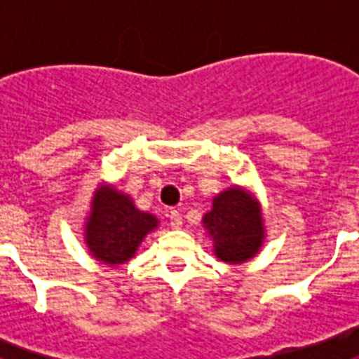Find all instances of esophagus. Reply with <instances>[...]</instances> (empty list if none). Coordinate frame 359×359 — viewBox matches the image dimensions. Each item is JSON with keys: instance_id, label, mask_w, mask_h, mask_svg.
Listing matches in <instances>:
<instances>
[{"instance_id": "esophagus-1", "label": "esophagus", "mask_w": 359, "mask_h": 359, "mask_svg": "<svg viewBox=\"0 0 359 359\" xmlns=\"http://www.w3.org/2000/svg\"><path fill=\"white\" fill-rule=\"evenodd\" d=\"M169 225H171L173 229H180V227H182V216H180L179 210H171V212H169Z\"/></svg>"}]
</instances>
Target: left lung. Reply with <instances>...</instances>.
<instances>
[{
    "label": "left lung",
    "mask_w": 359,
    "mask_h": 359,
    "mask_svg": "<svg viewBox=\"0 0 359 359\" xmlns=\"http://www.w3.org/2000/svg\"><path fill=\"white\" fill-rule=\"evenodd\" d=\"M203 227L212 238L214 255L227 264L253 259L266 236L261 203L253 191L236 184L214 197L210 212L203 216Z\"/></svg>",
    "instance_id": "1"
}]
</instances>
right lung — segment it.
Returning a JSON list of instances; mask_svg holds the SVG:
<instances>
[{"label": "right lung", "mask_w": 359, "mask_h": 359, "mask_svg": "<svg viewBox=\"0 0 359 359\" xmlns=\"http://www.w3.org/2000/svg\"><path fill=\"white\" fill-rule=\"evenodd\" d=\"M158 224L156 216L140 210L128 194L100 182L93 191L91 210L83 224V242L98 262L121 266L135 255L143 238Z\"/></svg>", "instance_id": "1"}]
</instances>
